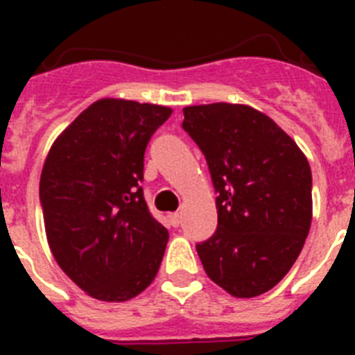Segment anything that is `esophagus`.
Returning a JSON list of instances; mask_svg holds the SVG:
<instances>
[{
    "label": "esophagus",
    "instance_id": "1",
    "mask_svg": "<svg viewBox=\"0 0 355 355\" xmlns=\"http://www.w3.org/2000/svg\"><path fill=\"white\" fill-rule=\"evenodd\" d=\"M168 222H171L172 227H178V225L181 224V215H180V213H171V215H168Z\"/></svg>",
    "mask_w": 355,
    "mask_h": 355
}]
</instances>
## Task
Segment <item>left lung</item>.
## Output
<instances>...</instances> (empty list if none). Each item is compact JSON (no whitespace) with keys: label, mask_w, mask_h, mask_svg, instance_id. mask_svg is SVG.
Masks as SVG:
<instances>
[{"label":"left lung","mask_w":355,"mask_h":355,"mask_svg":"<svg viewBox=\"0 0 355 355\" xmlns=\"http://www.w3.org/2000/svg\"><path fill=\"white\" fill-rule=\"evenodd\" d=\"M183 114L216 193V231L196 245L206 274L240 299L265 293L293 266L311 227L309 163L250 106L213 103Z\"/></svg>","instance_id":"obj_1"}]
</instances>
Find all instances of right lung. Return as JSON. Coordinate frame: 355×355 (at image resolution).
<instances>
[{
	"label": "right lung",
	"mask_w": 355,
	"mask_h": 355,
	"mask_svg": "<svg viewBox=\"0 0 355 355\" xmlns=\"http://www.w3.org/2000/svg\"><path fill=\"white\" fill-rule=\"evenodd\" d=\"M167 106L101 99L56 139L40 175L49 247L94 299L124 302L158 274L168 231L144 199V155Z\"/></svg>",
	"instance_id": "1"
}]
</instances>
